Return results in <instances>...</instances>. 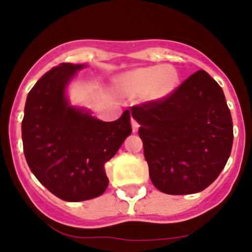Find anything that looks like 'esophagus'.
<instances>
[{"label":"esophagus","mask_w":252,"mask_h":252,"mask_svg":"<svg viewBox=\"0 0 252 252\" xmlns=\"http://www.w3.org/2000/svg\"><path fill=\"white\" fill-rule=\"evenodd\" d=\"M131 124H132V131H133V132H137V131H138L139 125H138V123H137V121L134 120V119H132V120H131Z\"/></svg>","instance_id":"obj_1"}]
</instances>
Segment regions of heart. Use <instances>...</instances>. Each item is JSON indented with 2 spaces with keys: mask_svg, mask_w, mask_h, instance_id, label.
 <instances>
[{
  "mask_svg": "<svg viewBox=\"0 0 252 252\" xmlns=\"http://www.w3.org/2000/svg\"><path fill=\"white\" fill-rule=\"evenodd\" d=\"M121 93L138 95L144 93L148 100H160L170 95L179 84V73L170 64L134 68L115 79Z\"/></svg>",
  "mask_w": 252,
  "mask_h": 252,
  "instance_id": "heart-1",
  "label": "heart"
}]
</instances>
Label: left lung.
<instances>
[{"mask_svg": "<svg viewBox=\"0 0 252 252\" xmlns=\"http://www.w3.org/2000/svg\"><path fill=\"white\" fill-rule=\"evenodd\" d=\"M139 124L149 178L168 195H190L211 185L233 146V121L223 89L203 69L168 98L132 106Z\"/></svg>", "mask_w": 252, "mask_h": 252, "instance_id": "obj_1", "label": "left lung"}]
</instances>
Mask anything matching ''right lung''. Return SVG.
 I'll return each instance as SVG.
<instances>
[{
	"instance_id": "add662e5",
	"label": "right lung",
	"mask_w": 252,
	"mask_h": 252,
	"mask_svg": "<svg viewBox=\"0 0 252 252\" xmlns=\"http://www.w3.org/2000/svg\"><path fill=\"white\" fill-rule=\"evenodd\" d=\"M86 64L61 63L44 74L27 96L22 139L35 178L59 198L79 202L105 192L110 160L132 132L129 111L111 123L69 104L66 89Z\"/></svg>"
}]
</instances>
